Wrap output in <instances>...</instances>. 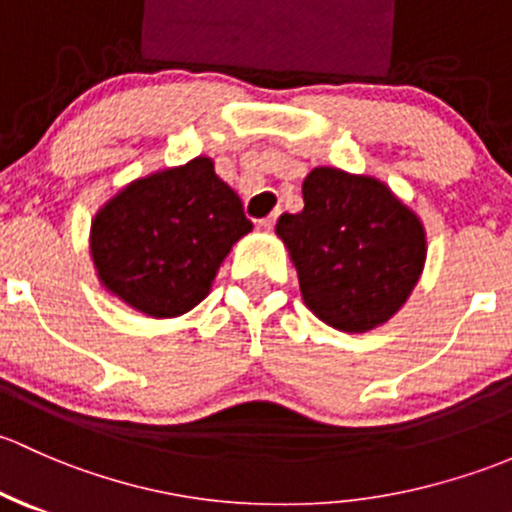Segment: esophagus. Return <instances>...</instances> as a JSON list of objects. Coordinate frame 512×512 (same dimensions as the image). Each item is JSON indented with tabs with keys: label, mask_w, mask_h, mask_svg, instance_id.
Wrapping results in <instances>:
<instances>
[{
	"label": "esophagus",
	"mask_w": 512,
	"mask_h": 512,
	"mask_svg": "<svg viewBox=\"0 0 512 512\" xmlns=\"http://www.w3.org/2000/svg\"><path fill=\"white\" fill-rule=\"evenodd\" d=\"M276 217H278V209L273 214H268L266 219L258 221V226H261V229H273V224H276Z\"/></svg>",
	"instance_id": "esophagus-1"
}]
</instances>
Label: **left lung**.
Listing matches in <instances>:
<instances>
[{"instance_id": "left-lung-1", "label": "left lung", "mask_w": 512, "mask_h": 512, "mask_svg": "<svg viewBox=\"0 0 512 512\" xmlns=\"http://www.w3.org/2000/svg\"><path fill=\"white\" fill-rule=\"evenodd\" d=\"M303 212L283 214L278 239L315 318L340 333H367L402 310L426 261L421 219L384 182L315 167Z\"/></svg>"}]
</instances>
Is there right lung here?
Returning <instances> with one entry per match:
<instances>
[{"label":"right lung","instance_id":"add662e5","mask_svg":"<svg viewBox=\"0 0 512 512\" xmlns=\"http://www.w3.org/2000/svg\"><path fill=\"white\" fill-rule=\"evenodd\" d=\"M254 229L212 157L125 184L91 224L100 286L150 318H177L212 291L231 246Z\"/></svg>","mask_w":512,"mask_h":512}]
</instances>
